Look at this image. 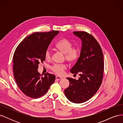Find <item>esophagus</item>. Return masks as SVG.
Instances as JSON below:
<instances>
[{"label": "esophagus", "instance_id": "1", "mask_svg": "<svg viewBox=\"0 0 123 123\" xmlns=\"http://www.w3.org/2000/svg\"><path fill=\"white\" fill-rule=\"evenodd\" d=\"M63 78L62 77H61V76H56V79L57 80H61Z\"/></svg>", "mask_w": 123, "mask_h": 123}]
</instances>
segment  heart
I'll list each match as a JSON object with an SVG mask.
<instances>
[{
  "mask_svg": "<svg viewBox=\"0 0 123 123\" xmlns=\"http://www.w3.org/2000/svg\"><path fill=\"white\" fill-rule=\"evenodd\" d=\"M55 47L65 54L66 60L71 64L76 62L80 57V49L77 48H72V43L67 39L62 38L58 40L55 44ZM51 57V51L49 49H47L45 52V57L49 59ZM66 68L67 67L64 64H55L51 67V70L55 73L61 75L64 73Z\"/></svg>",
  "mask_w": 123,
  "mask_h": 123,
  "instance_id": "obj_1",
  "label": "heart"
}]
</instances>
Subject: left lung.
<instances>
[{
    "mask_svg": "<svg viewBox=\"0 0 123 123\" xmlns=\"http://www.w3.org/2000/svg\"><path fill=\"white\" fill-rule=\"evenodd\" d=\"M73 34L81 40L82 47L79 58L70 72L79 74L78 80L67 77L69 86L65 94L70 102L80 104L91 98L102 84L104 72L102 50L93 36L84 31H74Z\"/></svg>",
    "mask_w": 123,
    "mask_h": 123,
    "instance_id": "1",
    "label": "left lung"
}]
</instances>
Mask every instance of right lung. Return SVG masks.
<instances>
[{
    "mask_svg": "<svg viewBox=\"0 0 123 123\" xmlns=\"http://www.w3.org/2000/svg\"><path fill=\"white\" fill-rule=\"evenodd\" d=\"M58 31L35 32L25 37L13 55V73L21 91L29 97L40 98L46 93L55 80L53 74L44 76L38 72L39 63L45 61V52Z\"/></svg>",
    "mask_w": 123,
    "mask_h": 123,
    "instance_id": "1",
    "label": "right lung"
}]
</instances>
